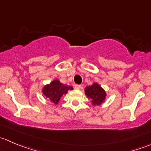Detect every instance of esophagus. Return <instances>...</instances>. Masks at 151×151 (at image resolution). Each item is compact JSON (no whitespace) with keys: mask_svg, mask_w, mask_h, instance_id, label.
<instances>
[{"mask_svg":"<svg viewBox=\"0 0 151 151\" xmlns=\"http://www.w3.org/2000/svg\"><path fill=\"white\" fill-rule=\"evenodd\" d=\"M80 88H81V85H74V88H75V89H80Z\"/></svg>","mask_w":151,"mask_h":151,"instance_id":"obj_1","label":"esophagus"}]
</instances>
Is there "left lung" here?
I'll list each match as a JSON object with an SVG mask.
<instances>
[{"label":"left lung","mask_w":151,"mask_h":151,"mask_svg":"<svg viewBox=\"0 0 151 151\" xmlns=\"http://www.w3.org/2000/svg\"><path fill=\"white\" fill-rule=\"evenodd\" d=\"M85 95L92 100L93 105H99L104 101L106 93L102 88L97 83L87 86L85 89Z\"/></svg>","instance_id":"8db88e82"}]
</instances>
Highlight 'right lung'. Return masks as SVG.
Returning <instances> with one entry per match:
<instances>
[{"instance_id": "1", "label": "right lung", "mask_w": 151, "mask_h": 151, "mask_svg": "<svg viewBox=\"0 0 151 151\" xmlns=\"http://www.w3.org/2000/svg\"><path fill=\"white\" fill-rule=\"evenodd\" d=\"M71 86L62 84L59 80H54L51 82L50 84L45 86L43 88V93L54 104H58L60 97L63 94H66L68 90H72Z\"/></svg>"}]
</instances>
